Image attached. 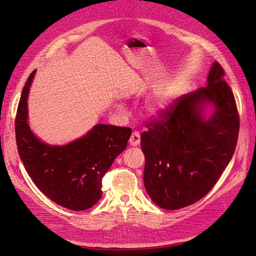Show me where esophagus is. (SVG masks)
<instances>
[{
	"label": "esophagus",
	"instance_id": "1",
	"mask_svg": "<svg viewBox=\"0 0 256 256\" xmlns=\"http://www.w3.org/2000/svg\"><path fill=\"white\" fill-rule=\"evenodd\" d=\"M140 144V134L139 132L135 130L132 133L130 137V144L133 146H137Z\"/></svg>",
	"mask_w": 256,
	"mask_h": 256
}]
</instances>
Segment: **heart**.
<instances>
[{"mask_svg":"<svg viewBox=\"0 0 256 256\" xmlns=\"http://www.w3.org/2000/svg\"><path fill=\"white\" fill-rule=\"evenodd\" d=\"M168 106V101L164 97H154L150 99L146 104V110L152 116H159Z\"/></svg>","mask_w":256,"mask_h":256,"instance_id":"obj_1","label":"heart"}]
</instances>
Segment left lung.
<instances>
[{"label": "left lung", "instance_id": "8db88e82", "mask_svg": "<svg viewBox=\"0 0 256 256\" xmlns=\"http://www.w3.org/2000/svg\"><path fill=\"white\" fill-rule=\"evenodd\" d=\"M224 76L222 65L214 62L206 88L174 100L141 134L146 190L162 209L178 210L202 200L234 154L240 115ZM208 102L214 112L204 120L202 110Z\"/></svg>", "mask_w": 256, "mask_h": 256}]
</instances>
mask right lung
Wrapping results in <instances>:
<instances>
[{
    "label": "right lung",
    "mask_w": 256,
    "mask_h": 256,
    "mask_svg": "<svg viewBox=\"0 0 256 256\" xmlns=\"http://www.w3.org/2000/svg\"><path fill=\"white\" fill-rule=\"evenodd\" d=\"M34 70L22 90L14 121L18 152L36 188L54 202L72 211L96 204L102 196V178L124 150L132 130L94 126L66 146H50L38 139L28 126L27 98Z\"/></svg>",
    "instance_id": "obj_1"
}]
</instances>
